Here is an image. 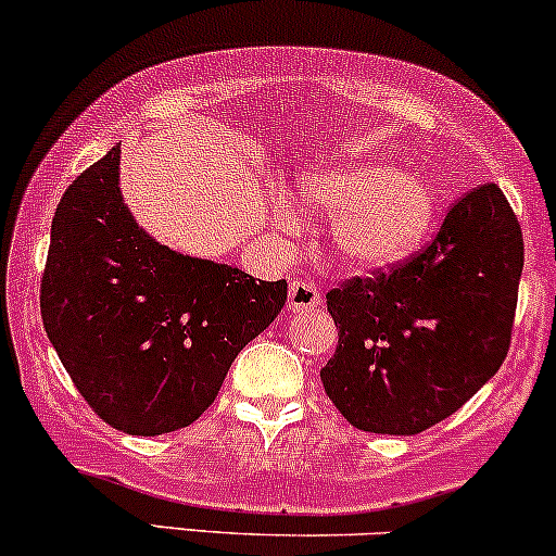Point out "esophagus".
I'll return each mask as SVG.
<instances>
[{"instance_id": "esophagus-1", "label": "esophagus", "mask_w": 556, "mask_h": 556, "mask_svg": "<svg viewBox=\"0 0 556 556\" xmlns=\"http://www.w3.org/2000/svg\"><path fill=\"white\" fill-rule=\"evenodd\" d=\"M320 303H324V300H320V292L316 285L305 282V279L290 285V292H287V305H290L292 313L311 311V307H318Z\"/></svg>"}]
</instances>
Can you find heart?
I'll use <instances>...</instances> for the list:
<instances>
[{
    "label": "heart",
    "mask_w": 556,
    "mask_h": 556,
    "mask_svg": "<svg viewBox=\"0 0 556 556\" xmlns=\"http://www.w3.org/2000/svg\"><path fill=\"white\" fill-rule=\"evenodd\" d=\"M305 210L329 212V238L357 269H388L414 256L430 240L440 217L432 180L383 163L339 165L305 173L292 184ZM274 223L295 230L298 217L274 204Z\"/></svg>",
    "instance_id": "1"
}]
</instances>
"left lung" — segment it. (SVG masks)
Listing matches in <instances>:
<instances>
[{"instance_id": "8db88e82", "label": "left lung", "mask_w": 556, "mask_h": 556, "mask_svg": "<svg viewBox=\"0 0 556 556\" xmlns=\"http://www.w3.org/2000/svg\"><path fill=\"white\" fill-rule=\"evenodd\" d=\"M520 271L518 217L484 184L453 204L419 256L331 290L339 344L320 380L333 406L378 434H417L451 417L503 365Z\"/></svg>"}]
</instances>
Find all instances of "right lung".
<instances>
[{
	"label": "right lung",
	"mask_w": 556,
	"mask_h": 556,
	"mask_svg": "<svg viewBox=\"0 0 556 556\" xmlns=\"http://www.w3.org/2000/svg\"><path fill=\"white\" fill-rule=\"evenodd\" d=\"M122 147L64 191L41 282L49 342L87 404L116 430L199 419L232 359L287 303V282L157 243L124 202Z\"/></svg>",
	"instance_id": "add662e5"
}]
</instances>
